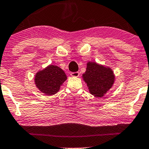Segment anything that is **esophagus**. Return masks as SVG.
Wrapping results in <instances>:
<instances>
[{"label": "esophagus", "mask_w": 149, "mask_h": 149, "mask_svg": "<svg viewBox=\"0 0 149 149\" xmlns=\"http://www.w3.org/2000/svg\"><path fill=\"white\" fill-rule=\"evenodd\" d=\"M71 75L72 77H79V73L78 72H72L71 73Z\"/></svg>", "instance_id": "obj_1"}]
</instances>
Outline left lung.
<instances>
[{
  "instance_id": "8db88e82",
  "label": "left lung",
  "mask_w": 149,
  "mask_h": 149,
  "mask_svg": "<svg viewBox=\"0 0 149 149\" xmlns=\"http://www.w3.org/2000/svg\"><path fill=\"white\" fill-rule=\"evenodd\" d=\"M82 76L91 94L100 97L108 92L114 81V75L110 68L94 62H88L85 74Z\"/></svg>"
}]
</instances>
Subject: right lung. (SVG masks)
Segmentation results:
<instances>
[{
	"instance_id": "right-lung-1",
	"label": "right lung",
	"mask_w": 149,
	"mask_h": 149,
	"mask_svg": "<svg viewBox=\"0 0 149 149\" xmlns=\"http://www.w3.org/2000/svg\"><path fill=\"white\" fill-rule=\"evenodd\" d=\"M67 76L60 68L56 65H49L44 70L37 72L35 77L36 86L41 92L47 96L58 92Z\"/></svg>"
}]
</instances>
